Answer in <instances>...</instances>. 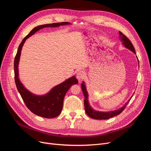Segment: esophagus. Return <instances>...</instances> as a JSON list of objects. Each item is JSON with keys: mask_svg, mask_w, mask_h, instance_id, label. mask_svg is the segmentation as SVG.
<instances>
[{"mask_svg": "<svg viewBox=\"0 0 151 151\" xmlns=\"http://www.w3.org/2000/svg\"><path fill=\"white\" fill-rule=\"evenodd\" d=\"M85 76H86V73L84 71H82V70L78 71L76 75V78L79 81H81L82 80H83V79L85 78Z\"/></svg>", "mask_w": 151, "mask_h": 151, "instance_id": "34e87169", "label": "esophagus"}]
</instances>
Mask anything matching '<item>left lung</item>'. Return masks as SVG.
<instances>
[{
	"label": "left lung",
	"instance_id": "1",
	"mask_svg": "<svg viewBox=\"0 0 151 151\" xmlns=\"http://www.w3.org/2000/svg\"><path fill=\"white\" fill-rule=\"evenodd\" d=\"M119 38H120L121 42H122V45L126 47V48L129 49V50L132 51L134 54H136L135 50H134V47L133 46L132 43L129 40V39L126 36H125L120 31H119ZM137 59H138V58H137ZM81 88H82V91H83L84 96V104L86 113L88 116H89L90 117H91L92 119H94L106 120V119H109L111 117H113L114 116H117L119 114H121L123 111V110L125 109V108L126 107L127 105L129 104V102L130 101V100H131V99L133 96H132V97H130V99L122 106V107H121L119 109H117L114 111H106V112L99 111H96V110L93 109L90 105L89 103V100H88L89 95H88V91H87V89H86V86L85 85V83L84 81L83 82V83H81Z\"/></svg>",
	"mask_w": 151,
	"mask_h": 151
}]
</instances>
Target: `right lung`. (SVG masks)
Here are the masks:
<instances>
[{
	"label": "right lung",
	"mask_w": 151,
	"mask_h": 151,
	"mask_svg": "<svg viewBox=\"0 0 151 151\" xmlns=\"http://www.w3.org/2000/svg\"><path fill=\"white\" fill-rule=\"evenodd\" d=\"M71 24L68 22L47 24L37 26L32 30L19 45L14 61V80L17 89L28 109L35 114L43 117L51 119L58 116L62 109L63 99L70 87L78 83L77 79L73 76L65 81L54 86L48 92L44 95L34 94L27 90L19 78L18 65L22 47L26 40L34 35L36 32L45 27H57L60 26Z\"/></svg>",
	"instance_id": "add662e5"
}]
</instances>
